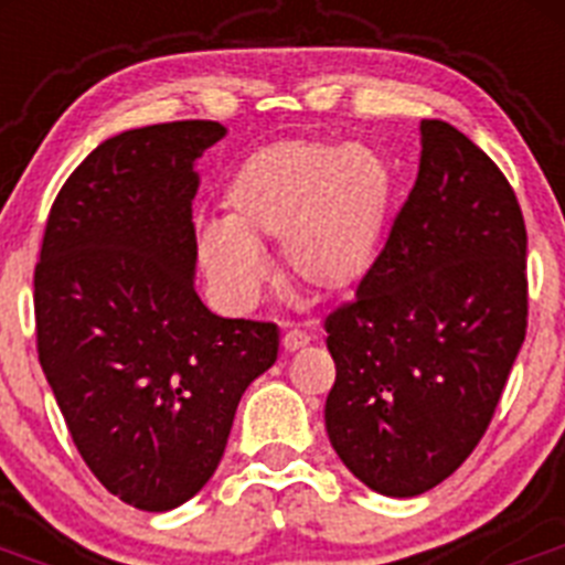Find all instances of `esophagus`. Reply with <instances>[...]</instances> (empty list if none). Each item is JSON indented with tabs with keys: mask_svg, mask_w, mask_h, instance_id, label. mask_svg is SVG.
Returning <instances> with one entry per match:
<instances>
[{
	"mask_svg": "<svg viewBox=\"0 0 565 565\" xmlns=\"http://www.w3.org/2000/svg\"><path fill=\"white\" fill-rule=\"evenodd\" d=\"M308 342H311V337H308L306 331H299V328H288V331L282 333V348H286V353L299 351V348H306Z\"/></svg>",
	"mask_w": 565,
	"mask_h": 565,
	"instance_id": "1",
	"label": "esophagus"
}]
</instances>
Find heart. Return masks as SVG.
<instances>
[{
    "label": "heart",
    "mask_w": 565,
    "mask_h": 565,
    "mask_svg": "<svg viewBox=\"0 0 565 565\" xmlns=\"http://www.w3.org/2000/svg\"><path fill=\"white\" fill-rule=\"evenodd\" d=\"M396 178L364 143L288 138L254 149L223 189V217L198 228V259L212 288L248 306L268 277L259 248L279 239L288 277L317 294L362 282L382 252Z\"/></svg>",
    "instance_id": "heart-1"
}]
</instances>
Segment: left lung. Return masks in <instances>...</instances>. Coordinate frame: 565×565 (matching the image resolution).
<instances>
[{
    "instance_id": "obj_1",
    "label": "left lung",
    "mask_w": 565,
    "mask_h": 565,
    "mask_svg": "<svg viewBox=\"0 0 565 565\" xmlns=\"http://www.w3.org/2000/svg\"><path fill=\"white\" fill-rule=\"evenodd\" d=\"M337 382L326 430L387 498L450 478L481 441L526 337V226L501 169L422 121L416 186L362 279L326 319Z\"/></svg>"
}]
</instances>
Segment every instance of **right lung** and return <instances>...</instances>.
<instances>
[{"label":"right lung","instance_id":"add662e5","mask_svg":"<svg viewBox=\"0 0 565 565\" xmlns=\"http://www.w3.org/2000/svg\"><path fill=\"white\" fill-rule=\"evenodd\" d=\"M217 121L107 138L50 209L33 277L39 362L93 476L143 512L206 487L279 328L209 311L194 291V163Z\"/></svg>","mask_w":565,"mask_h":565}]
</instances>
